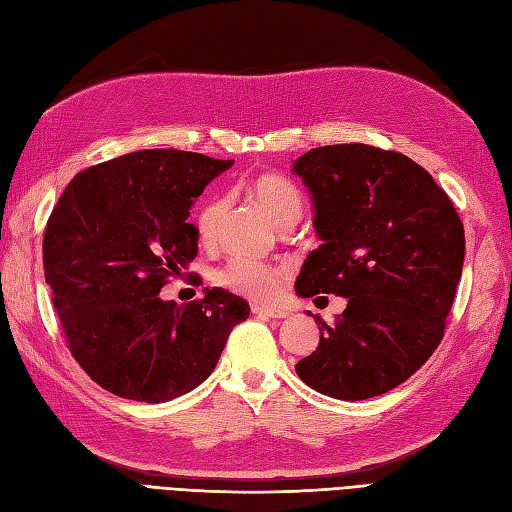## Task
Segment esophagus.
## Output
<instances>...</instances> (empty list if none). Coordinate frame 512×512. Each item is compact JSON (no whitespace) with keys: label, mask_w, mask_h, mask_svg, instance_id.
Segmentation results:
<instances>
[{"label":"esophagus","mask_w":512,"mask_h":512,"mask_svg":"<svg viewBox=\"0 0 512 512\" xmlns=\"http://www.w3.org/2000/svg\"><path fill=\"white\" fill-rule=\"evenodd\" d=\"M252 312L258 314V316H265V318H271V320H282L288 316L286 309H280V307H273V305H254Z\"/></svg>","instance_id":"34e87169"}]
</instances>
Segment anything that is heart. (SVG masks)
Here are the masks:
<instances>
[{
	"mask_svg": "<svg viewBox=\"0 0 512 512\" xmlns=\"http://www.w3.org/2000/svg\"><path fill=\"white\" fill-rule=\"evenodd\" d=\"M245 194L250 196L252 203L265 211L269 218L277 224V228L297 222L301 215V194L294 185L275 173L254 175L245 183ZM224 200L211 198L200 207L196 215V230L200 241H213L218 235V228L224 215ZM288 269L284 265H267L247 256H235L220 271L218 280L235 292L247 294L252 299H269L280 290L286 280Z\"/></svg>",
	"mask_w": 512,
	"mask_h": 512,
	"instance_id": "1",
	"label": "heart"
}]
</instances>
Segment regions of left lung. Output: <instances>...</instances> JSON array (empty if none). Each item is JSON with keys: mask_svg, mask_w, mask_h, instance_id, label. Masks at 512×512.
Masks as SVG:
<instances>
[{"mask_svg": "<svg viewBox=\"0 0 512 512\" xmlns=\"http://www.w3.org/2000/svg\"><path fill=\"white\" fill-rule=\"evenodd\" d=\"M292 173L312 198L322 241L294 290L348 301L333 324L314 316L320 344L294 369L335 399L382 395L442 342L466 256L463 224L427 170L397 151L316 147L294 160Z\"/></svg>", "mask_w": 512, "mask_h": 512, "instance_id": "1", "label": "left lung"}]
</instances>
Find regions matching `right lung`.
Returning a JSON list of instances; mask_svg holds the SVG:
<instances>
[{"label":"right lung","instance_id":"add662e5","mask_svg":"<svg viewBox=\"0 0 512 512\" xmlns=\"http://www.w3.org/2000/svg\"><path fill=\"white\" fill-rule=\"evenodd\" d=\"M235 160L145 149L91 166L44 232V280L70 352L123 399L160 404L207 380L250 305L224 288L177 305L160 290L198 254L194 200Z\"/></svg>","mask_w":512,"mask_h":512}]
</instances>
